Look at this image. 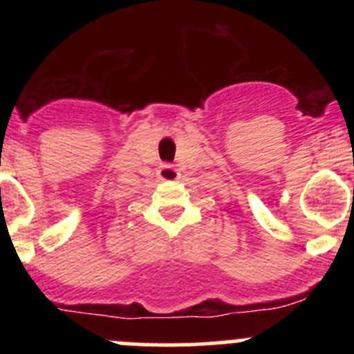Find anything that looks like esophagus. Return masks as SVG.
I'll list each match as a JSON object with an SVG mask.
<instances>
[{
  "label": "esophagus",
  "instance_id": "34e87169",
  "mask_svg": "<svg viewBox=\"0 0 354 354\" xmlns=\"http://www.w3.org/2000/svg\"><path fill=\"white\" fill-rule=\"evenodd\" d=\"M157 178H159L160 181H176L178 178H180V173H178L173 166H169V164H162V166L157 169Z\"/></svg>",
  "mask_w": 354,
  "mask_h": 354
}]
</instances>
